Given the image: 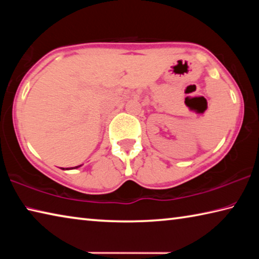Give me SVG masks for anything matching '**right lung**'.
<instances>
[{
  "label": "right lung",
  "mask_w": 259,
  "mask_h": 259,
  "mask_svg": "<svg viewBox=\"0 0 259 259\" xmlns=\"http://www.w3.org/2000/svg\"><path fill=\"white\" fill-rule=\"evenodd\" d=\"M78 166H81V165H77V166H75V168H78ZM75 168H72V169H75ZM68 169V168H67Z\"/></svg>",
  "instance_id": "add662e5"
}]
</instances>
